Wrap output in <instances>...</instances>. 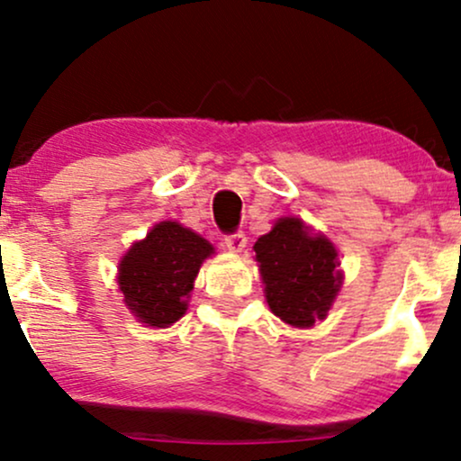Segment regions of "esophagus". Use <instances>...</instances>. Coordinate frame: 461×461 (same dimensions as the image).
Here are the masks:
<instances>
[{
    "label": "esophagus",
    "mask_w": 461,
    "mask_h": 461,
    "mask_svg": "<svg viewBox=\"0 0 461 461\" xmlns=\"http://www.w3.org/2000/svg\"><path fill=\"white\" fill-rule=\"evenodd\" d=\"M225 247L230 249V251H242V249L247 247V236H245V231H234V234H227L225 236Z\"/></svg>",
    "instance_id": "esophagus-1"
}]
</instances>
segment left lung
Listing matches in <instances>:
<instances>
[{
    "mask_svg": "<svg viewBox=\"0 0 461 461\" xmlns=\"http://www.w3.org/2000/svg\"><path fill=\"white\" fill-rule=\"evenodd\" d=\"M273 314L294 327L325 319L340 290L338 253L325 236H310L299 219H279L253 245Z\"/></svg>",
    "mask_w": 461,
    "mask_h": 461,
    "instance_id": "8db88e82",
    "label": "left lung"
}]
</instances>
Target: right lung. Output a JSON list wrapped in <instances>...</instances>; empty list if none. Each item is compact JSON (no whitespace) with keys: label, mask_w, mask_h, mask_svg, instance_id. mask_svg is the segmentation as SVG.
I'll return each mask as SVG.
<instances>
[{"label":"right lung","mask_w":461,"mask_h":461,"mask_svg":"<svg viewBox=\"0 0 461 461\" xmlns=\"http://www.w3.org/2000/svg\"><path fill=\"white\" fill-rule=\"evenodd\" d=\"M214 249L205 238L173 221L158 223L119 264V285L136 319L167 327L186 312L201 262Z\"/></svg>","instance_id":"1"}]
</instances>
